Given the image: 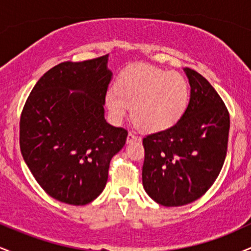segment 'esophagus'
<instances>
[{"instance_id":"1","label":"esophagus","mask_w":251,"mask_h":251,"mask_svg":"<svg viewBox=\"0 0 251 251\" xmlns=\"http://www.w3.org/2000/svg\"><path fill=\"white\" fill-rule=\"evenodd\" d=\"M138 140V137L135 134L132 133V132H129L128 135H127V144H132V143H135Z\"/></svg>"}]
</instances>
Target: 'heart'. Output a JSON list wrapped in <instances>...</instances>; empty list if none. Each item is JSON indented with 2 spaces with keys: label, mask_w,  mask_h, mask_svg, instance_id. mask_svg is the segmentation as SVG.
<instances>
[{
  "label": "heart",
  "mask_w": 251,
  "mask_h": 251,
  "mask_svg": "<svg viewBox=\"0 0 251 251\" xmlns=\"http://www.w3.org/2000/svg\"><path fill=\"white\" fill-rule=\"evenodd\" d=\"M189 86L183 75L148 65L124 71L116 88L108 89L105 103L113 122L120 123L132 108L140 128L159 132L174 126L185 112Z\"/></svg>",
  "instance_id": "1"
}]
</instances>
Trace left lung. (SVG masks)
I'll use <instances>...</instances> for the list:
<instances>
[{"label":"left lung","mask_w":251,"mask_h":251,"mask_svg":"<svg viewBox=\"0 0 251 251\" xmlns=\"http://www.w3.org/2000/svg\"><path fill=\"white\" fill-rule=\"evenodd\" d=\"M189 105L180 119L143 139V185L164 206H181L205 194L226 160L230 117L208 80L190 68Z\"/></svg>","instance_id":"left-lung-1"}]
</instances>
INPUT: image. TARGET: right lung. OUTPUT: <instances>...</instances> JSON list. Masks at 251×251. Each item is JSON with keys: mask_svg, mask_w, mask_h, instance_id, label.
<instances>
[{"mask_svg": "<svg viewBox=\"0 0 251 251\" xmlns=\"http://www.w3.org/2000/svg\"><path fill=\"white\" fill-rule=\"evenodd\" d=\"M108 55L59 63L31 89L20 119V149L40 186L71 205L91 203L105 189L112 157L127 131L105 120L112 79Z\"/></svg>", "mask_w": 251, "mask_h": 251, "instance_id": "obj_1", "label": "right lung"}]
</instances>
